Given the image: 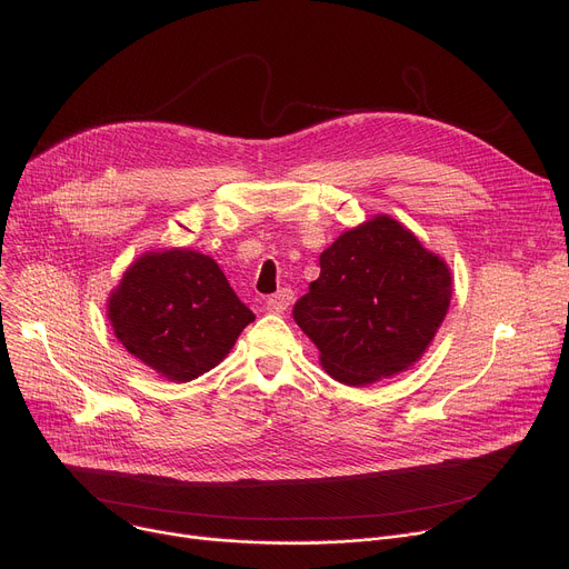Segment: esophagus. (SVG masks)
Here are the masks:
<instances>
[{
  "instance_id": "esophagus-1",
  "label": "esophagus",
  "mask_w": 569,
  "mask_h": 569,
  "mask_svg": "<svg viewBox=\"0 0 569 569\" xmlns=\"http://www.w3.org/2000/svg\"><path fill=\"white\" fill-rule=\"evenodd\" d=\"M290 302H292V290L283 288L277 295L269 297V300H267V311L269 313H283L290 307Z\"/></svg>"
}]
</instances>
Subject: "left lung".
Returning a JSON list of instances; mask_svg holds the SVG:
<instances>
[{"instance_id": "obj_1", "label": "left lung", "mask_w": 569, "mask_h": 569, "mask_svg": "<svg viewBox=\"0 0 569 569\" xmlns=\"http://www.w3.org/2000/svg\"><path fill=\"white\" fill-rule=\"evenodd\" d=\"M452 300L450 267L403 223L378 214L320 253V277L292 309L332 378L362 387L412 367Z\"/></svg>"}]
</instances>
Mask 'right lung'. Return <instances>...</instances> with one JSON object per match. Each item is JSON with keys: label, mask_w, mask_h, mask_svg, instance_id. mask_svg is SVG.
Masks as SVG:
<instances>
[{"label": "right lung", "mask_w": 569, "mask_h": 569, "mask_svg": "<svg viewBox=\"0 0 569 569\" xmlns=\"http://www.w3.org/2000/svg\"><path fill=\"white\" fill-rule=\"evenodd\" d=\"M108 318L131 355L177 382L214 369L256 320L221 267L191 249L142 253L112 290Z\"/></svg>", "instance_id": "obj_1"}]
</instances>
